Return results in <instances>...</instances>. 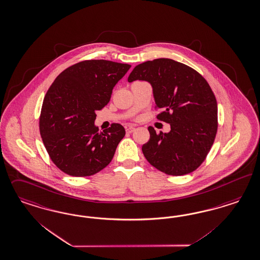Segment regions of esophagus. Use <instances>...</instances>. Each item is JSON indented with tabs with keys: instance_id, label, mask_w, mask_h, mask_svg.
Masks as SVG:
<instances>
[{
	"instance_id": "obj_1",
	"label": "esophagus",
	"mask_w": 260,
	"mask_h": 260,
	"mask_svg": "<svg viewBox=\"0 0 260 260\" xmlns=\"http://www.w3.org/2000/svg\"><path fill=\"white\" fill-rule=\"evenodd\" d=\"M135 131L134 127H132V126H130V127H128V128H126V133H128V134H131V133H133Z\"/></svg>"
}]
</instances>
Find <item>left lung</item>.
Listing matches in <instances>:
<instances>
[{
  "label": "left lung",
  "mask_w": 260,
  "mask_h": 260,
  "mask_svg": "<svg viewBox=\"0 0 260 260\" xmlns=\"http://www.w3.org/2000/svg\"><path fill=\"white\" fill-rule=\"evenodd\" d=\"M147 81L153 87L157 119L169 133L149 126L142 147L145 159L160 172L179 176L196 171L209 153L218 130L217 100L207 81L192 68L171 58H156L132 70L128 82Z\"/></svg>",
  "instance_id": "obj_1"
}]
</instances>
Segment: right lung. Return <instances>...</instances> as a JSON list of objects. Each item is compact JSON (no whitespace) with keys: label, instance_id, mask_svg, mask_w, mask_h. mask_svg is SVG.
Returning <instances> with one entry per match:
<instances>
[{"label":"right lung","instance_id":"right-lung-1","mask_svg":"<svg viewBox=\"0 0 260 260\" xmlns=\"http://www.w3.org/2000/svg\"><path fill=\"white\" fill-rule=\"evenodd\" d=\"M131 68L106 59H87L64 69L49 87L39 116V131L50 159L71 176L86 177L111 163L124 127L103 132L95 111L110 101L113 88Z\"/></svg>","mask_w":260,"mask_h":260}]
</instances>
